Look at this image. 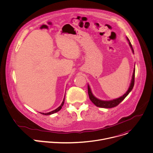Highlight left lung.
I'll use <instances>...</instances> for the list:
<instances>
[{"instance_id": "obj_1", "label": "left lung", "mask_w": 153, "mask_h": 153, "mask_svg": "<svg viewBox=\"0 0 153 153\" xmlns=\"http://www.w3.org/2000/svg\"><path fill=\"white\" fill-rule=\"evenodd\" d=\"M126 39L128 42V44L131 48V50L133 53L134 54V50H133V47L131 45V43L129 40L128 39V38L127 37H126ZM134 76H135V64H134V70H133V73L132 79H131V80L129 88H128V90L126 91V92L123 96H120V97H118V98H116V99H114L113 100H100V99L97 98L96 97H95L92 93L90 85L88 83V93L90 99L97 107L104 108H111L116 106L129 94V93L131 91L132 89L133 88V86L134 85Z\"/></svg>"}]
</instances>
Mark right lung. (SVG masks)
Segmentation results:
<instances>
[{
  "label": "right lung",
  "instance_id": "obj_1",
  "mask_svg": "<svg viewBox=\"0 0 153 153\" xmlns=\"http://www.w3.org/2000/svg\"><path fill=\"white\" fill-rule=\"evenodd\" d=\"M64 102H65V97H64V98H63V102H62L61 105H60L57 108H56V110H53V111H50V112H49V113H41V114H44V115H51V114H54V113H56L59 111L61 110L62 107L63 106V104H64Z\"/></svg>",
  "mask_w": 153,
  "mask_h": 153
}]
</instances>
